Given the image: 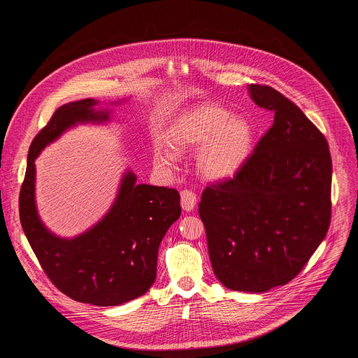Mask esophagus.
I'll return each instance as SVG.
<instances>
[{
	"mask_svg": "<svg viewBox=\"0 0 358 358\" xmlns=\"http://www.w3.org/2000/svg\"><path fill=\"white\" fill-rule=\"evenodd\" d=\"M196 203V195L191 189H182L181 191V206L185 211H192Z\"/></svg>",
	"mask_w": 358,
	"mask_h": 358,
	"instance_id": "esophagus-1",
	"label": "esophagus"
}]
</instances>
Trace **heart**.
I'll list each match as a JSON object with an SVG mask.
<instances>
[{"label": "heart", "mask_w": 358, "mask_h": 358, "mask_svg": "<svg viewBox=\"0 0 358 358\" xmlns=\"http://www.w3.org/2000/svg\"><path fill=\"white\" fill-rule=\"evenodd\" d=\"M255 140L250 122L217 105H201L180 116L169 130L174 152L199 148L196 167L202 177L222 180L234 176L249 157ZM174 155L157 151L156 164L170 167Z\"/></svg>", "instance_id": "b5f03b06"}]
</instances>
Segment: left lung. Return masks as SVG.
Instances as JSON below:
<instances>
[{
  "mask_svg": "<svg viewBox=\"0 0 358 358\" xmlns=\"http://www.w3.org/2000/svg\"><path fill=\"white\" fill-rule=\"evenodd\" d=\"M272 127L232 178L208 184L198 206L218 280L264 293L309 262L331 220V157L326 137L276 89L250 85Z\"/></svg>",
  "mask_w": 358,
  "mask_h": 358,
  "instance_id": "left-lung-1",
  "label": "left lung"
}]
</instances>
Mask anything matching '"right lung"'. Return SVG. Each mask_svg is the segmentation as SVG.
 Segmentation results:
<instances>
[{"label":"right lung","instance_id":"add662e5","mask_svg":"<svg viewBox=\"0 0 358 358\" xmlns=\"http://www.w3.org/2000/svg\"><path fill=\"white\" fill-rule=\"evenodd\" d=\"M97 101L61 106L35 136L20 192V220L45 275L68 297L94 306H117L144 294L156 280L159 246L180 218L174 188L136 184L127 173L109 214L86 234L61 239L42 225L35 208V159L41 150L78 122H103Z\"/></svg>","mask_w":358,"mask_h":358}]
</instances>
